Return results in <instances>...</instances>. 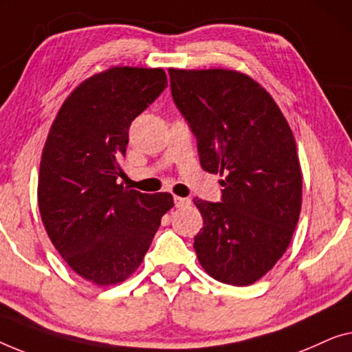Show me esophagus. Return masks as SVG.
Segmentation results:
<instances>
[{
  "mask_svg": "<svg viewBox=\"0 0 352 352\" xmlns=\"http://www.w3.org/2000/svg\"><path fill=\"white\" fill-rule=\"evenodd\" d=\"M174 204H175V207H188L191 204V199H188V197L174 196Z\"/></svg>",
  "mask_w": 352,
  "mask_h": 352,
  "instance_id": "esophagus-1",
  "label": "esophagus"
}]
</instances>
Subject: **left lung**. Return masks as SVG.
Here are the masks:
<instances>
[{
  "label": "left lung",
  "mask_w": 352,
  "mask_h": 352,
  "mask_svg": "<svg viewBox=\"0 0 352 352\" xmlns=\"http://www.w3.org/2000/svg\"><path fill=\"white\" fill-rule=\"evenodd\" d=\"M172 97L195 133L202 169L225 175L221 201L197 199V260L214 279L250 285L284 255L298 223L301 170L273 97L232 70L170 68Z\"/></svg>",
  "instance_id": "1"
}]
</instances>
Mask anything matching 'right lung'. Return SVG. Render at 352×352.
Listing matches in <instances>:
<instances>
[{
	"label": "right lung",
	"mask_w": 352,
	"mask_h": 352,
	"mask_svg": "<svg viewBox=\"0 0 352 352\" xmlns=\"http://www.w3.org/2000/svg\"><path fill=\"white\" fill-rule=\"evenodd\" d=\"M166 87L162 68H110L79 84L49 131L38 180L43 223L67 265L97 285L122 282L140 266L174 206L169 192L118 183L129 127Z\"/></svg>",
	"instance_id": "obj_1"
}]
</instances>
